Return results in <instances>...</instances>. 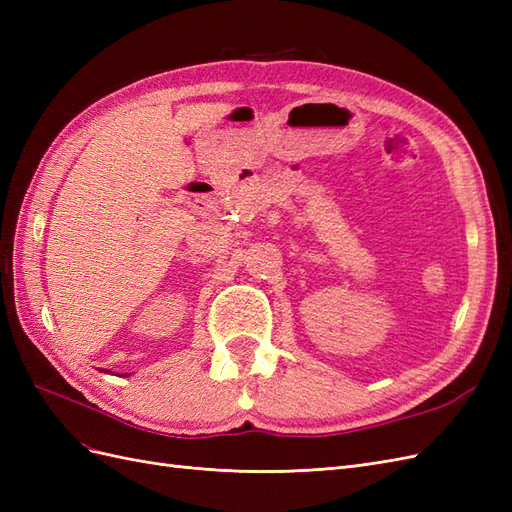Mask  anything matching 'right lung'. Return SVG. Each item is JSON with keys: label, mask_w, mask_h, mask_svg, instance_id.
<instances>
[{"label": "right lung", "mask_w": 512, "mask_h": 512, "mask_svg": "<svg viewBox=\"0 0 512 512\" xmlns=\"http://www.w3.org/2000/svg\"><path fill=\"white\" fill-rule=\"evenodd\" d=\"M100 371H104V369H100ZM104 374H106V371H104ZM123 376H130V374H123Z\"/></svg>", "instance_id": "right-lung-1"}]
</instances>
